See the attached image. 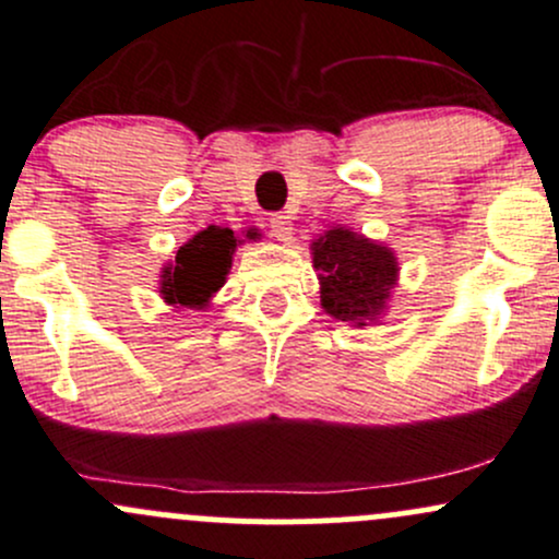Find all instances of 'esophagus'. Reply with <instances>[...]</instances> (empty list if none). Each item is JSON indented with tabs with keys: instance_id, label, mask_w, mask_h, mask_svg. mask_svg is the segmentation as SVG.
Here are the masks:
<instances>
[{
	"instance_id": "obj_1",
	"label": "esophagus",
	"mask_w": 559,
	"mask_h": 559,
	"mask_svg": "<svg viewBox=\"0 0 559 559\" xmlns=\"http://www.w3.org/2000/svg\"><path fill=\"white\" fill-rule=\"evenodd\" d=\"M269 228H272V234L280 241H290L293 239V221H290V215H282V212H277V215L269 217Z\"/></svg>"
}]
</instances>
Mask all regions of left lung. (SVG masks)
Here are the masks:
<instances>
[{
  "mask_svg": "<svg viewBox=\"0 0 559 559\" xmlns=\"http://www.w3.org/2000/svg\"><path fill=\"white\" fill-rule=\"evenodd\" d=\"M320 272V298L328 314L344 322L373 320L395 285V255L349 228H333L312 245Z\"/></svg>",
  "mask_w": 559,
  "mask_h": 559,
  "instance_id": "1",
  "label": "left lung"
}]
</instances>
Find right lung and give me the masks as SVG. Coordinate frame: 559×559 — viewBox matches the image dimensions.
<instances>
[{
	"label": "right lung",
	"mask_w": 559,
	"mask_h": 559,
	"mask_svg": "<svg viewBox=\"0 0 559 559\" xmlns=\"http://www.w3.org/2000/svg\"><path fill=\"white\" fill-rule=\"evenodd\" d=\"M252 239V234H247ZM237 237L231 228L210 226L177 250L160 282V296L180 307H204L212 293H217L231 269Z\"/></svg>",
	"instance_id": "1"
}]
</instances>
